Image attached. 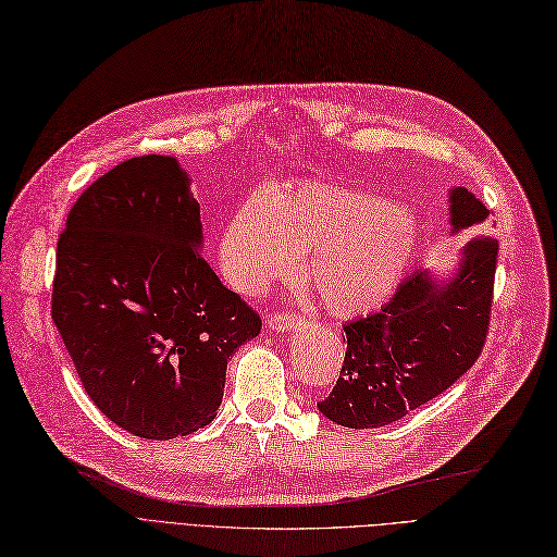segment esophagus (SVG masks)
<instances>
[{"label": "esophagus", "mask_w": 557, "mask_h": 557, "mask_svg": "<svg viewBox=\"0 0 557 557\" xmlns=\"http://www.w3.org/2000/svg\"><path fill=\"white\" fill-rule=\"evenodd\" d=\"M292 314H286V312H273V314H268V325L273 327L275 333H286V331H292Z\"/></svg>", "instance_id": "34e87169"}]
</instances>
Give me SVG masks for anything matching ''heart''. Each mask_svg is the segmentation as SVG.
I'll return each instance as SVG.
<instances>
[{
  "label": "heart",
  "mask_w": 557,
  "mask_h": 557,
  "mask_svg": "<svg viewBox=\"0 0 557 557\" xmlns=\"http://www.w3.org/2000/svg\"><path fill=\"white\" fill-rule=\"evenodd\" d=\"M305 252H312L307 282L321 305L337 317H354L397 289L413 252V232L395 206L310 183L273 193L268 209L247 201L222 238L226 277L250 294L289 277Z\"/></svg>",
  "instance_id": "b5f03b06"
}]
</instances>
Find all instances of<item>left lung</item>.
<instances>
[{"label":"left lung","mask_w":557,"mask_h":557,"mask_svg":"<svg viewBox=\"0 0 557 557\" xmlns=\"http://www.w3.org/2000/svg\"><path fill=\"white\" fill-rule=\"evenodd\" d=\"M451 232L488 220L466 188L449 193ZM498 238L480 234L461 252L457 275L406 277L381 312L344 323L346 356L319 410L348 429H376L438 397L480 358L493 302Z\"/></svg>","instance_id":"left-lung-1"}]
</instances>
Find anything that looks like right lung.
Listing matches in <instances>:
<instances>
[{"label":"right lung","instance_id":"1","mask_svg":"<svg viewBox=\"0 0 557 557\" xmlns=\"http://www.w3.org/2000/svg\"><path fill=\"white\" fill-rule=\"evenodd\" d=\"M199 245V201L170 156L94 181L57 243L52 321L100 413L139 438L211 424L226 360L261 331Z\"/></svg>","mask_w":557,"mask_h":557}]
</instances>
